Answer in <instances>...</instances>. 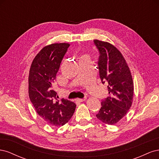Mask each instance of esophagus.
<instances>
[{
  "instance_id": "obj_1",
  "label": "esophagus",
  "mask_w": 159,
  "mask_h": 159,
  "mask_svg": "<svg viewBox=\"0 0 159 159\" xmlns=\"http://www.w3.org/2000/svg\"><path fill=\"white\" fill-rule=\"evenodd\" d=\"M86 99V98H83V99H80V98H78L76 99V101L77 102H84V101H85Z\"/></svg>"
}]
</instances>
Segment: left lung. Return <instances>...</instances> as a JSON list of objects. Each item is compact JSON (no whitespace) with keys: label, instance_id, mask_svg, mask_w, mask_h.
<instances>
[{"label":"left lung","instance_id":"obj_1","mask_svg":"<svg viewBox=\"0 0 159 159\" xmlns=\"http://www.w3.org/2000/svg\"><path fill=\"white\" fill-rule=\"evenodd\" d=\"M99 56L98 69L102 84L107 85L109 96L102 102L96 115L101 121L114 125L121 119L131 107L133 82L131 71L121 53L106 42L93 40Z\"/></svg>","mask_w":159,"mask_h":159}]
</instances>
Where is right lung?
Instances as JSON below:
<instances>
[{
	"label": "right lung",
	"mask_w": 159,
	"mask_h": 159,
	"mask_svg": "<svg viewBox=\"0 0 159 159\" xmlns=\"http://www.w3.org/2000/svg\"><path fill=\"white\" fill-rule=\"evenodd\" d=\"M70 44H52L34 59L28 77V95L37 113L52 125H64L74 115L76 105L68 99L58 100L52 89L57 72Z\"/></svg>",
	"instance_id": "obj_1"
}]
</instances>
